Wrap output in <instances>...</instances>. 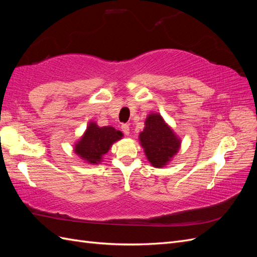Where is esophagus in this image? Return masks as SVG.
<instances>
[{"label":"esophagus","instance_id":"obj_1","mask_svg":"<svg viewBox=\"0 0 257 257\" xmlns=\"http://www.w3.org/2000/svg\"><path fill=\"white\" fill-rule=\"evenodd\" d=\"M121 130H122V132L125 135H128L130 134V126L127 125V124H122L121 125Z\"/></svg>","mask_w":257,"mask_h":257}]
</instances>
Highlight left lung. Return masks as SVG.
<instances>
[{
	"label": "left lung",
	"instance_id": "8db88e82",
	"mask_svg": "<svg viewBox=\"0 0 257 257\" xmlns=\"http://www.w3.org/2000/svg\"><path fill=\"white\" fill-rule=\"evenodd\" d=\"M146 127L139 135L147 159L154 167L166 165L180 148V139L158 113L148 116Z\"/></svg>",
	"mask_w": 257,
	"mask_h": 257
}]
</instances>
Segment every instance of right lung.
Instances as JSON below:
<instances>
[{"mask_svg":"<svg viewBox=\"0 0 257 257\" xmlns=\"http://www.w3.org/2000/svg\"><path fill=\"white\" fill-rule=\"evenodd\" d=\"M122 137L120 131L111 126L98 127L91 122L84 135L75 146V152L91 164H97L110 146Z\"/></svg>","mask_w":257,"mask_h":257,"instance_id":"right-lung-1","label":"right lung"}]
</instances>
